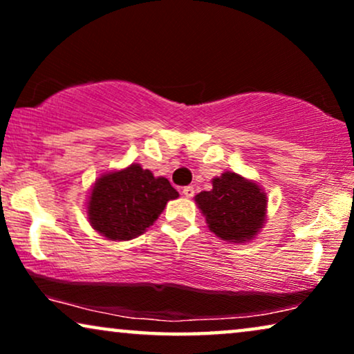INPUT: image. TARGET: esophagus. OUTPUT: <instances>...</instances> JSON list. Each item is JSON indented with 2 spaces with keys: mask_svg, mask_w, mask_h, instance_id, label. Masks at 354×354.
<instances>
[{
  "mask_svg": "<svg viewBox=\"0 0 354 354\" xmlns=\"http://www.w3.org/2000/svg\"><path fill=\"white\" fill-rule=\"evenodd\" d=\"M182 193H183V195H185L187 198H192L193 195H195V188L190 187V185L183 187V188H182Z\"/></svg>",
  "mask_w": 354,
  "mask_h": 354,
  "instance_id": "obj_1",
  "label": "esophagus"
}]
</instances>
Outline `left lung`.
Segmentation results:
<instances>
[{"instance_id":"8db88e82","label":"left lung","mask_w":354,"mask_h":354,"mask_svg":"<svg viewBox=\"0 0 354 354\" xmlns=\"http://www.w3.org/2000/svg\"><path fill=\"white\" fill-rule=\"evenodd\" d=\"M209 230L222 240L243 243L254 239L266 221L268 198L258 183L235 172L212 178V190L195 196Z\"/></svg>"}]
</instances>
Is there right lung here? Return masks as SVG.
Returning <instances> with one entry per match:
<instances>
[{
    "instance_id": "right-lung-1",
    "label": "right lung",
    "mask_w": 354,
    "mask_h": 354,
    "mask_svg": "<svg viewBox=\"0 0 354 354\" xmlns=\"http://www.w3.org/2000/svg\"><path fill=\"white\" fill-rule=\"evenodd\" d=\"M177 196L167 178L132 164L96 180L86 205L88 221L108 240H132L153 225L167 201Z\"/></svg>"
}]
</instances>
